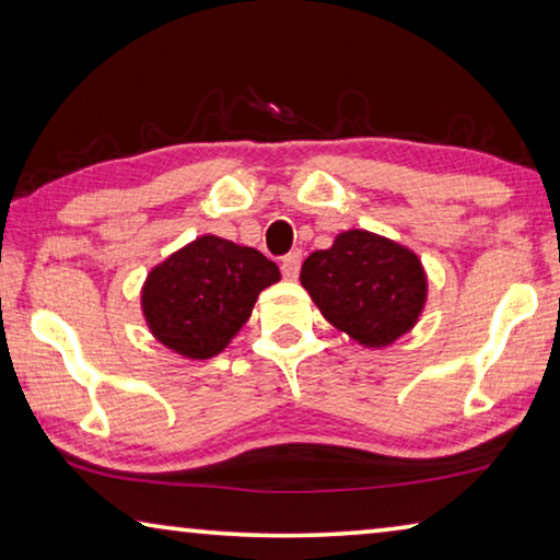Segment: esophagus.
Returning <instances> with one entry per match:
<instances>
[{
    "instance_id": "34e87169",
    "label": "esophagus",
    "mask_w": 560,
    "mask_h": 560,
    "mask_svg": "<svg viewBox=\"0 0 560 560\" xmlns=\"http://www.w3.org/2000/svg\"><path fill=\"white\" fill-rule=\"evenodd\" d=\"M299 271H301V252H289L287 257L281 259V273H283V279L293 281V279L299 277Z\"/></svg>"
}]
</instances>
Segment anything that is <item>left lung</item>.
Here are the masks:
<instances>
[{
	"label": "left lung",
	"instance_id": "8db88e82",
	"mask_svg": "<svg viewBox=\"0 0 560 560\" xmlns=\"http://www.w3.org/2000/svg\"><path fill=\"white\" fill-rule=\"evenodd\" d=\"M301 283L320 314L363 346H390L415 326L428 279L410 249L350 230L303 261Z\"/></svg>",
	"mask_w": 560,
	"mask_h": 560
}]
</instances>
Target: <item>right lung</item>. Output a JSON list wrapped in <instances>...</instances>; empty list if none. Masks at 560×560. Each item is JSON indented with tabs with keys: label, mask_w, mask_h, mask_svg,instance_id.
Returning <instances> with one entry per match:
<instances>
[{
	"label": "right lung",
	"mask_w": 560,
	"mask_h": 560,
	"mask_svg": "<svg viewBox=\"0 0 560 560\" xmlns=\"http://www.w3.org/2000/svg\"><path fill=\"white\" fill-rule=\"evenodd\" d=\"M279 279L261 252L207 234L150 271L143 314L160 343L205 360L226 348L259 291Z\"/></svg>",
	"instance_id": "1"
}]
</instances>
